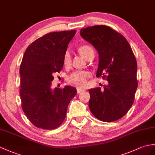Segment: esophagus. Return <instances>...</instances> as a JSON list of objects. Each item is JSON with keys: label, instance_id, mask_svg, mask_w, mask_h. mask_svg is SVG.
Masks as SVG:
<instances>
[{"label": "esophagus", "instance_id": "34e87169", "mask_svg": "<svg viewBox=\"0 0 155 155\" xmlns=\"http://www.w3.org/2000/svg\"><path fill=\"white\" fill-rule=\"evenodd\" d=\"M77 91L78 94H80V93L84 92V90L83 89H81V88H77Z\"/></svg>", "mask_w": 155, "mask_h": 155}]
</instances>
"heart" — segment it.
Listing matches in <instances>:
<instances>
[{
	"instance_id": "heart-1",
	"label": "heart",
	"mask_w": 155,
	"mask_h": 155,
	"mask_svg": "<svg viewBox=\"0 0 155 155\" xmlns=\"http://www.w3.org/2000/svg\"><path fill=\"white\" fill-rule=\"evenodd\" d=\"M78 51L86 59H87L90 56L94 55V50L88 45H83L78 48ZM63 64L65 67H69L71 63V52L67 49L63 55ZM91 74L88 71H75L69 75L68 77V82L71 84L76 86L78 88H84L88 84V78L91 77Z\"/></svg>"
}]
</instances>
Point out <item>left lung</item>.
Returning a JSON list of instances; mask_svg holds the SVG:
<instances>
[{"instance_id": "left-lung-1", "label": "left lung", "mask_w": 155, "mask_h": 155, "mask_svg": "<svg viewBox=\"0 0 155 155\" xmlns=\"http://www.w3.org/2000/svg\"><path fill=\"white\" fill-rule=\"evenodd\" d=\"M80 34L98 51L96 77L107 75V84L89 90L88 106L98 120L111 122L127 114L137 88L135 57L127 39L111 28L101 25L81 29Z\"/></svg>"}]
</instances>
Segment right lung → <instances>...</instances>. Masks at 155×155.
Returning <instances> with one entry per match:
<instances>
[{
    "label": "right lung",
    "mask_w": 155,
    "mask_h": 155,
    "mask_svg": "<svg viewBox=\"0 0 155 155\" xmlns=\"http://www.w3.org/2000/svg\"><path fill=\"white\" fill-rule=\"evenodd\" d=\"M76 30L44 35L28 47L20 67L21 107L35 127L53 129L63 123L77 89L51 88L53 74L61 71L63 55Z\"/></svg>",
    "instance_id": "obj_1"
}]
</instances>
